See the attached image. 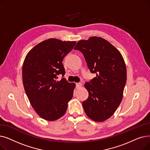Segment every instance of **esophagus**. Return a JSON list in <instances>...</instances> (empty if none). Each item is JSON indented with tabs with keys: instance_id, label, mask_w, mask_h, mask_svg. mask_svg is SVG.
Here are the masks:
<instances>
[{
	"instance_id": "obj_1",
	"label": "esophagus",
	"mask_w": 150,
	"mask_h": 150,
	"mask_svg": "<svg viewBox=\"0 0 150 150\" xmlns=\"http://www.w3.org/2000/svg\"><path fill=\"white\" fill-rule=\"evenodd\" d=\"M82 86V84L80 83H76V88H79L80 87H81Z\"/></svg>"
}]
</instances>
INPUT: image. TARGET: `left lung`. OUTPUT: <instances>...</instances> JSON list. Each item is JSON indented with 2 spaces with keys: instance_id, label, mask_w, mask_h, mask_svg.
Instances as JSON below:
<instances>
[{
  "instance_id": "8db88e82",
  "label": "left lung",
  "mask_w": 150,
  "mask_h": 150,
  "mask_svg": "<svg viewBox=\"0 0 150 150\" xmlns=\"http://www.w3.org/2000/svg\"><path fill=\"white\" fill-rule=\"evenodd\" d=\"M75 50L84 55L91 72L96 77L84 84L88 98L83 102L84 111L95 122L111 117L120 105L127 81V67L120 52L105 39L92 36L80 40Z\"/></svg>"
}]
</instances>
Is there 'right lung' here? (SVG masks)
Segmentation results:
<instances>
[{"instance_id":"right-lung-1","label":"right lung","mask_w":150,"mask_h":150,"mask_svg":"<svg viewBox=\"0 0 150 150\" xmlns=\"http://www.w3.org/2000/svg\"><path fill=\"white\" fill-rule=\"evenodd\" d=\"M75 41H62L50 38L31 49L23 63V88L36 113L48 121L57 120L67 111L68 102L73 97L75 83L65 78L62 60L71 51Z\"/></svg>"}]
</instances>
